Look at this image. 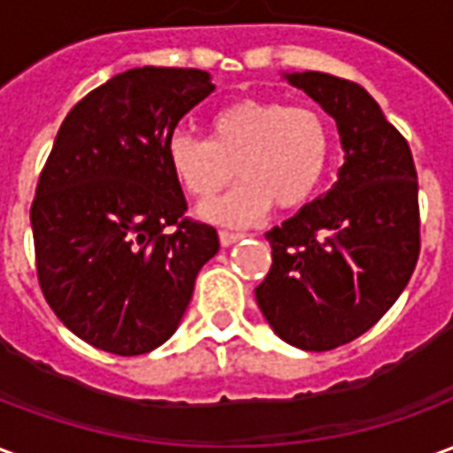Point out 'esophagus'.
Returning a JSON list of instances; mask_svg holds the SVG:
<instances>
[{"label":"esophagus","instance_id":"esophagus-1","mask_svg":"<svg viewBox=\"0 0 453 453\" xmlns=\"http://www.w3.org/2000/svg\"><path fill=\"white\" fill-rule=\"evenodd\" d=\"M218 237H220V245L223 247L235 245L237 240H242V235H240V233H227V230H220V233H218Z\"/></svg>","mask_w":453,"mask_h":453}]
</instances>
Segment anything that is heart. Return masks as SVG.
<instances>
[{
	"mask_svg": "<svg viewBox=\"0 0 453 453\" xmlns=\"http://www.w3.org/2000/svg\"><path fill=\"white\" fill-rule=\"evenodd\" d=\"M333 159V128L313 106L281 99H240L211 119V140L177 130L167 140L172 174L194 198L208 201L235 181L230 196L201 208L226 226H250L269 208L305 206L320 191Z\"/></svg>",
	"mask_w": 453,
	"mask_h": 453,
	"instance_id": "heart-1",
	"label": "heart"
}]
</instances>
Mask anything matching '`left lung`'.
<instances>
[{"mask_svg": "<svg viewBox=\"0 0 453 453\" xmlns=\"http://www.w3.org/2000/svg\"><path fill=\"white\" fill-rule=\"evenodd\" d=\"M340 130L344 165L333 188L272 227V269L259 311L298 349L357 340L398 301L419 255L418 172L408 140L364 87L325 73H291Z\"/></svg>", "mask_w": 453, "mask_h": 453, "instance_id": "obj_1", "label": "left lung"}]
</instances>
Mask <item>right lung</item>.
Returning <instances> with one entry per match:
<instances>
[{
	"label": "right lung",
	"instance_id": "1",
	"mask_svg": "<svg viewBox=\"0 0 453 453\" xmlns=\"http://www.w3.org/2000/svg\"><path fill=\"white\" fill-rule=\"evenodd\" d=\"M216 87L203 70L135 67L67 113L45 162L31 227L53 313L119 357L167 342L187 313L218 233L184 218L167 162L177 123Z\"/></svg>",
	"mask_w": 453,
	"mask_h": 453
}]
</instances>
